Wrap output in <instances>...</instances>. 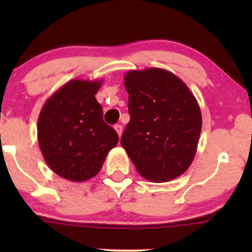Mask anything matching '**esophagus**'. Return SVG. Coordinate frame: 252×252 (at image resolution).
<instances>
[{
    "label": "esophagus",
    "instance_id": "esophagus-1",
    "mask_svg": "<svg viewBox=\"0 0 252 252\" xmlns=\"http://www.w3.org/2000/svg\"><path fill=\"white\" fill-rule=\"evenodd\" d=\"M115 130H116V132L118 134V136L122 135L123 128H122V126H121V124H116V126H115Z\"/></svg>",
    "mask_w": 252,
    "mask_h": 252
}]
</instances>
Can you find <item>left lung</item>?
I'll return each instance as SVG.
<instances>
[{
  "mask_svg": "<svg viewBox=\"0 0 252 252\" xmlns=\"http://www.w3.org/2000/svg\"><path fill=\"white\" fill-rule=\"evenodd\" d=\"M130 121L121 144L138 174L166 182L184 174L194 158L201 112L194 94L180 78L158 67L129 71Z\"/></svg>",
  "mask_w": 252,
  "mask_h": 252,
  "instance_id": "1",
  "label": "left lung"
}]
</instances>
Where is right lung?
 Listing matches in <instances>:
<instances>
[{
  "mask_svg": "<svg viewBox=\"0 0 252 252\" xmlns=\"http://www.w3.org/2000/svg\"><path fill=\"white\" fill-rule=\"evenodd\" d=\"M102 80L72 79L43 104L37 141L48 167L66 180L94 178L118 143L116 130L103 121L94 94Z\"/></svg>",
  "mask_w": 252,
  "mask_h": 252,
  "instance_id": "right-lung-1",
  "label": "right lung"
}]
</instances>
